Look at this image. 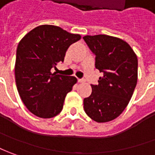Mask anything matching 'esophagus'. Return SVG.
Wrapping results in <instances>:
<instances>
[{"label":"esophagus","mask_w":155,"mask_h":155,"mask_svg":"<svg viewBox=\"0 0 155 155\" xmlns=\"http://www.w3.org/2000/svg\"><path fill=\"white\" fill-rule=\"evenodd\" d=\"M78 82L79 83H83V82H85V80L84 79H78Z\"/></svg>","instance_id":"esophagus-1"}]
</instances>
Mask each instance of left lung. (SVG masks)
<instances>
[{
	"label": "left lung",
	"instance_id": "8db88e82",
	"mask_svg": "<svg viewBox=\"0 0 155 155\" xmlns=\"http://www.w3.org/2000/svg\"><path fill=\"white\" fill-rule=\"evenodd\" d=\"M96 56L95 67L104 76L91 85V94L84 98V110L91 120L110 121L124 111L137 82V58L128 43L106 35L83 37Z\"/></svg>",
	"mask_w": 155,
	"mask_h": 155
}]
</instances>
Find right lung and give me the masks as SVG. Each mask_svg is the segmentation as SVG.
Wrapping results in <instances>:
<instances>
[{"label":"right lung","mask_w":155,"mask_h":155,"mask_svg":"<svg viewBox=\"0 0 155 155\" xmlns=\"http://www.w3.org/2000/svg\"><path fill=\"white\" fill-rule=\"evenodd\" d=\"M81 39L54 25H41L18 43L15 63L18 91L26 108L38 117L49 119L62 111L67 93L77 79L52 73L64 63L67 49Z\"/></svg>","instance_id":"obj_1"}]
</instances>
